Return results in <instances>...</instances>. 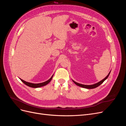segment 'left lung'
Returning a JSON list of instances; mask_svg holds the SVG:
<instances>
[{
	"instance_id": "8db88e82",
	"label": "left lung",
	"mask_w": 126,
	"mask_h": 126,
	"mask_svg": "<svg viewBox=\"0 0 126 126\" xmlns=\"http://www.w3.org/2000/svg\"><path fill=\"white\" fill-rule=\"evenodd\" d=\"M110 73V71L109 72V73L108 74V75L106 76V77L104 79H102V80L100 81L99 82H98L96 83H94V85H82V84H80V83H79L78 82H76V81H74L73 80H72V81H73V82L75 83V84L76 85H77L79 87H82V88H87V89H94V88H96L97 87H98L99 86H100L102 83H103V82H104L105 80H106L107 79V78L108 77V76L109 75Z\"/></svg>"
}]
</instances>
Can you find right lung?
<instances>
[{
    "instance_id": "obj_1",
    "label": "right lung",
    "mask_w": 126,
    "mask_h": 126,
    "mask_svg": "<svg viewBox=\"0 0 126 126\" xmlns=\"http://www.w3.org/2000/svg\"><path fill=\"white\" fill-rule=\"evenodd\" d=\"M53 76H54V75H53L49 79V80H47L45 82H41V83H30V82H27L25 80H22L20 78V79L21 80V81L22 82H23L27 86H28L30 87H32V88H39V87H43V86H46L47 85L48 83H49V82H50V81L51 80V79L52 78V77Z\"/></svg>"
}]
</instances>
